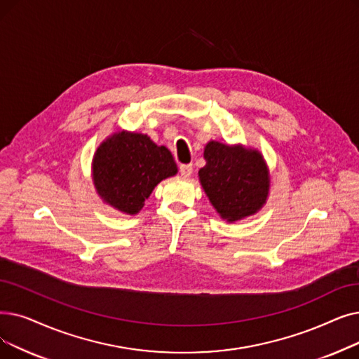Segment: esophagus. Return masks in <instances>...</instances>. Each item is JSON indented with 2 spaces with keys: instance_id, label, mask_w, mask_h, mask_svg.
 Listing matches in <instances>:
<instances>
[{
  "instance_id": "34e87169",
  "label": "esophagus",
  "mask_w": 359,
  "mask_h": 359,
  "mask_svg": "<svg viewBox=\"0 0 359 359\" xmlns=\"http://www.w3.org/2000/svg\"><path fill=\"white\" fill-rule=\"evenodd\" d=\"M179 171H180L182 177H189V176L192 175L194 167H192V164H182V165L179 167Z\"/></svg>"
}]
</instances>
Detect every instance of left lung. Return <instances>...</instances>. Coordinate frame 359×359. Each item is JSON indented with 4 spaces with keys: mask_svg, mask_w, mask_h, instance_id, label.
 Segmentation results:
<instances>
[{
    "mask_svg": "<svg viewBox=\"0 0 359 359\" xmlns=\"http://www.w3.org/2000/svg\"><path fill=\"white\" fill-rule=\"evenodd\" d=\"M204 158L207 164L198 171L199 183L220 218L235 223L266 205L270 170L258 149L210 141Z\"/></svg>",
    "mask_w": 359,
    "mask_h": 359,
    "instance_id": "obj_1",
    "label": "left lung"
}]
</instances>
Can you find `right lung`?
I'll use <instances>...</instances> for the list:
<instances>
[{
  "mask_svg": "<svg viewBox=\"0 0 359 359\" xmlns=\"http://www.w3.org/2000/svg\"><path fill=\"white\" fill-rule=\"evenodd\" d=\"M177 175L173 155L148 135L120 130L100 144L92 158V182L104 204L135 215L161 180Z\"/></svg>",
  "mask_w": 359,
  "mask_h": 359,
  "instance_id": "add662e5",
  "label": "right lung"
}]
</instances>
